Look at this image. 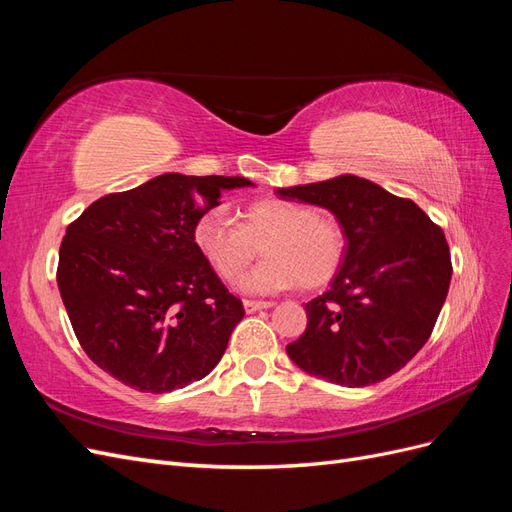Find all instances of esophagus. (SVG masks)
Listing matches in <instances>:
<instances>
[{
	"mask_svg": "<svg viewBox=\"0 0 512 512\" xmlns=\"http://www.w3.org/2000/svg\"><path fill=\"white\" fill-rule=\"evenodd\" d=\"M243 307L247 314H254V312H260V309H267V307H273L271 301H252V299H245L243 301Z\"/></svg>",
	"mask_w": 512,
	"mask_h": 512,
	"instance_id": "1",
	"label": "esophagus"
}]
</instances>
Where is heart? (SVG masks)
<instances>
[{
    "mask_svg": "<svg viewBox=\"0 0 512 512\" xmlns=\"http://www.w3.org/2000/svg\"><path fill=\"white\" fill-rule=\"evenodd\" d=\"M194 243L226 282L237 280L262 247L265 262L241 280V288L252 294L329 284L342 269L348 247L335 218L284 198L250 203L241 224L222 207L209 209L194 224Z\"/></svg>",
    "mask_w": 512,
    "mask_h": 512,
    "instance_id": "obj_1",
    "label": "heart"
}]
</instances>
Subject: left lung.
Here are the masks:
<instances>
[{"mask_svg": "<svg viewBox=\"0 0 512 512\" xmlns=\"http://www.w3.org/2000/svg\"><path fill=\"white\" fill-rule=\"evenodd\" d=\"M277 194L329 209L348 241L331 288L305 303L307 329L288 356L348 389L393 376L425 346L451 286L442 228L410 198L354 175Z\"/></svg>", "mask_w": 512, "mask_h": 512, "instance_id": "1", "label": "left lung"}]
</instances>
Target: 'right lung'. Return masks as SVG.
I'll return each instance as SVG.
<instances>
[{"label": "right lung", "mask_w": 512, "mask_h": 512, "mask_svg": "<svg viewBox=\"0 0 512 512\" xmlns=\"http://www.w3.org/2000/svg\"><path fill=\"white\" fill-rule=\"evenodd\" d=\"M245 177L166 173L91 203L59 247L57 286L81 348L141 393L205 378L245 316L200 256L194 224Z\"/></svg>", "instance_id": "add662e5"}]
</instances>
